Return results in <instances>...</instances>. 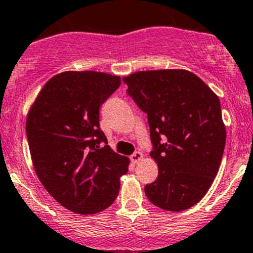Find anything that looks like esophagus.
<instances>
[{"instance_id": "obj_1", "label": "esophagus", "mask_w": 253, "mask_h": 253, "mask_svg": "<svg viewBox=\"0 0 253 253\" xmlns=\"http://www.w3.org/2000/svg\"><path fill=\"white\" fill-rule=\"evenodd\" d=\"M142 158H143V154L141 152H134L133 154L131 155V162L133 163V164H138V163L142 160Z\"/></svg>"}]
</instances>
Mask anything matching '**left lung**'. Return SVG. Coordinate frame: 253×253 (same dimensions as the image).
Segmentation results:
<instances>
[{"instance_id": "left-lung-1", "label": "left lung", "mask_w": 253, "mask_h": 253, "mask_svg": "<svg viewBox=\"0 0 253 253\" xmlns=\"http://www.w3.org/2000/svg\"><path fill=\"white\" fill-rule=\"evenodd\" d=\"M148 116L159 169L144 192L154 206L181 211L200 202L218 174L226 131L218 95L186 70L139 71L122 78Z\"/></svg>"}]
</instances>
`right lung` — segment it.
I'll return each mask as SVG.
<instances>
[{
  "label": "right lung",
  "mask_w": 253,
  "mask_h": 253,
  "mask_svg": "<svg viewBox=\"0 0 253 253\" xmlns=\"http://www.w3.org/2000/svg\"><path fill=\"white\" fill-rule=\"evenodd\" d=\"M121 84L119 76L66 71L48 79L27 116L35 172L68 211L94 214L110 207L129 159L108 145L99 108Z\"/></svg>",
  "instance_id": "right-lung-1"
}]
</instances>
